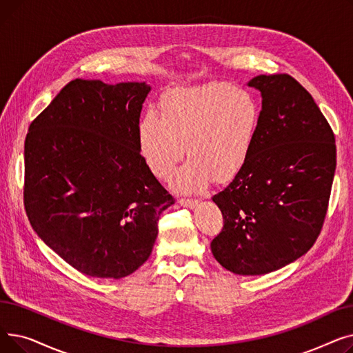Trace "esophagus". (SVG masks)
Returning a JSON list of instances; mask_svg holds the SVG:
<instances>
[{
	"mask_svg": "<svg viewBox=\"0 0 353 353\" xmlns=\"http://www.w3.org/2000/svg\"><path fill=\"white\" fill-rule=\"evenodd\" d=\"M179 203L183 208L194 209L199 205V200H196V199H179Z\"/></svg>",
	"mask_w": 353,
	"mask_h": 353,
	"instance_id": "34e87169",
	"label": "esophagus"
}]
</instances>
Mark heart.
<instances>
[{
	"instance_id": "1",
	"label": "heart",
	"mask_w": 353,
	"mask_h": 353,
	"mask_svg": "<svg viewBox=\"0 0 353 353\" xmlns=\"http://www.w3.org/2000/svg\"><path fill=\"white\" fill-rule=\"evenodd\" d=\"M159 114L137 124L139 150L157 179L169 180L184 149L189 161L174 180L180 192H199L233 180L245 169L261 127V105L249 90L223 83L167 90Z\"/></svg>"
}]
</instances>
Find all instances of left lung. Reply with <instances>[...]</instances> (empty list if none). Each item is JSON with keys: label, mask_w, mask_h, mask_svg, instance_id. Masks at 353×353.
I'll return each instance as SVG.
<instances>
[{"label": "left lung", "mask_w": 353, "mask_h": 353, "mask_svg": "<svg viewBox=\"0 0 353 353\" xmlns=\"http://www.w3.org/2000/svg\"><path fill=\"white\" fill-rule=\"evenodd\" d=\"M262 94L261 127L245 169L213 196L223 229L216 261L266 274L305 254L322 230L336 169L335 134L309 91L289 74L249 81Z\"/></svg>", "instance_id": "left-lung-1"}]
</instances>
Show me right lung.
Segmentation results:
<instances>
[{
	"label": "right lung",
	"instance_id": "add662e5",
	"mask_svg": "<svg viewBox=\"0 0 353 353\" xmlns=\"http://www.w3.org/2000/svg\"><path fill=\"white\" fill-rule=\"evenodd\" d=\"M145 83L70 81L30 124L24 206L43 242L79 272L120 279L152 254L174 199L137 140Z\"/></svg>",
	"mask_w": 353,
	"mask_h": 353
}]
</instances>
